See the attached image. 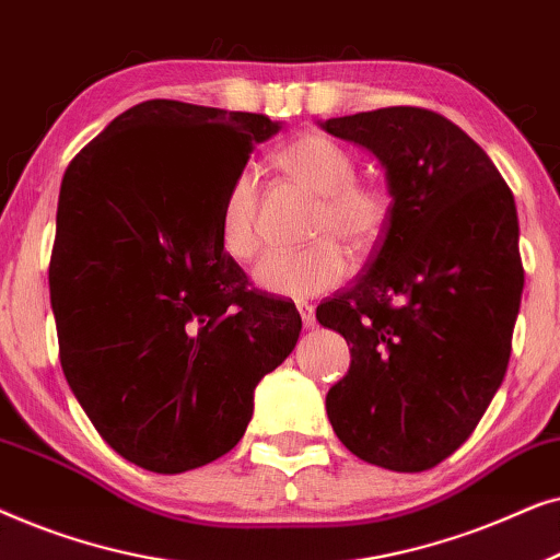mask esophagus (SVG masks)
Listing matches in <instances>:
<instances>
[{"label":"esophagus","instance_id":"esophagus-1","mask_svg":"<svg viewBox=\"0 0 560 560\" xmlns=\"http://www.w3.org/2000/svg\"><path fill=\"white\" fill-rule=\"evenodd\" d=\"M295 308H298V313H301L305 328H311L313 324H316V313H313V305H308L305 301H298Z\"/></svg>","mask_w":560,"mask_h":560}]
</instances>
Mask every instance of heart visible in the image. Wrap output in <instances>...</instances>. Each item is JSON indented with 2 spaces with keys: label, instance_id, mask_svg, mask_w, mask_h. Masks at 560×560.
Returning <instances> with one entry per match:
<instances>
[{
  "label": "heart",
  "instance_id": "heart-1",
  "mask_svg": "<svg viewBox=\"0 0 560 560\" xmlns=\"http://www.w3.org/2000/svg\"><path fill=\"white\" fill-rule=\"evenodd\" d=\"M275 165L298 186L311 190L316 209L311 236L316 242L303 249L270 252L255 267V282L265 293L305 298L324 293L347 278V252L366 257L382 242L389 224L387 190L370 180H357L354 155L320 132L298 135L275 152ZM219 242L236 262H249L259 252L257 232V180L240 173L229 183L219 206Z\"/></svg>",
  "mask_w": 560,
  "mask_h": 560
}]
</instances>
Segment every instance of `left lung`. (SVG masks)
I'll return each mask as SVG.
<instances>
[{"label": "left lung", "mask_w": 560, "mask_h": 560, "mask_svg": "<svg viewBox=\"0 0 560 560\" xmlns=\"http://www.w3.org/2000/svg\"><path fill=\"white\" fill-rule=\"evenodd\" d=\"M324 129L374 152L393 196L364 275L316 308L351 351L328 420L362 462L425 471L469 439L508 372L525 285L515 198L431 109L387 106Z\"/></svg>", "instance_id": "1"}]
</instances>
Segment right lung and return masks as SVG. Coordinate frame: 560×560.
Returning <instances> with one entry per match:
<instances>
[{
	"label": "right lung",
	"instance_id": "add662e5",
	"mask_svg": "<svg viewBox=\"0 0 560 560\" xmlns=\"http://www.w3.org/2000/svg\"><path fill=\"white\" fill-rule=\"evenodd\" d=\"M265 114L152 98L119 114L60 183L50 303L60 366L98 435L148 471L217 462L257 382L301 334L295 303L252 290L219 206Z\"/></svg>",
	"mask_w": 560,
	"mask_h": 560
}]
</instances>
